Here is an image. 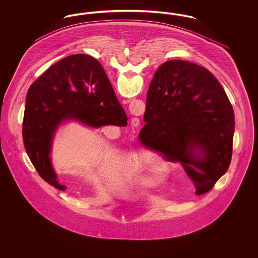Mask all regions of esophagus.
Listing matches in <instances>:
<instances>
[{"mask_svg":"<svg viewBox=\"0 0 258 258\" xmlns=\"http://www.w3.org/2000/svg\"><path fill=\"white\" fill-rule=\"evenodd\" d=\"M134 122H135V124H138V120H135Z\"/></svg>","mask_w":258,"mask_h":258,"instance_id":"obj_1","label":"esophagus"}]
</instances>
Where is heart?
<instances>
[{"label":"heart","instance_id":"b5f03b06","mask_svg":"<svg viewBox=\"0 0 258 258\" xmlns=\"http://www.w3.org/2000/svg\"><path fill=\"white\" fill-rule=\"evenodd\" d=\"M162 167V163L160 161L158 156H152L151 160L149 162V166L145 169L146 171H151V170L156 171L152 172L149 176V182L150 184H160V182L163 180V177L165 175V170Z\"/></svg>","mask_w":258,"mask_h":258}]
</instances>
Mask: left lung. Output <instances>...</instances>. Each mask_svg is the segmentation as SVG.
Here are the masks:
<instances>
[{
    "label": "left lung",
    "mask_w": 258,
    "mask_h": 258,
    "mask_svg": "<svg viewBox=\"0 0 258 258\" xmlns=\"http://www.w3.org/2000/svg\"><path fill=\"white\" fill-rule=\"evenodd\" d=\"M144 122L139 139L165 160L180 162L197 196L208 192L227 171L233 107L207 69L181 60L163 62L148 90Z\"/></svg>",
    "instance_id": "1"
}]
</instances>
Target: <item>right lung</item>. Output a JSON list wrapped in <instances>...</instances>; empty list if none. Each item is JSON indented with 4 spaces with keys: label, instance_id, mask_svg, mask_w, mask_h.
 Instances as JSON below:
<instances>
[{
    "label": "right lung",
    "instance_id": "right-lung-1",
    "mask_svg": "<svg viewBox=\"0 0 258 258\" xmlns=\"http://www.w3.org/2000/svg\"><path fill=\"white\" fill-rule=\"evenodd\" d=\"M74 119L98 127L125 126L127 117L101 64L85 54L57 61L31 85L23 118L25 150L39 176L64 190L50 162L51 141L57 126Z\"/></svg>",
    "mask_w": 258,
    "mask_h": 258
}]
</instances>
